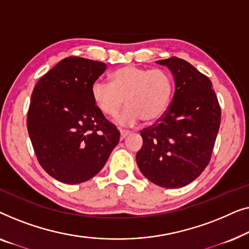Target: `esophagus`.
I'll list each match as a JSON object with an SVG mask.
<instances>
[{
    "instance_id": "34e87169",
    "label": "esophagus",
    "mask_w": 249,
    "mask_h": 249,
    "mask_svg": "<svg viewBox=\"0 0 249 249\" xmlns=\"http://www.w3.org/2000/svg\"><path fill=\"white\" fill-rule=\"evenodd\" d=\"M129 134H130V132H129L128 130H124V129H121V130H120V138L124 139Z\"/></svg>"
}]
</instances>
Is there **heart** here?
<instances>
[{
    "label": "heart",
    "instance_id": "1",
    "mask_svg": "<svg viewBox=\"0 0 249 249\" xmlns=\"http://www.w3.org/2000/svg\"><path fill=\"white\" fill-rule=\"evenodd\" d=\"M172 89V78L165 70L124 66L111 73L110 84L95 81L91 98L108 118L115 117L125 103L128 107L118 124L130 127L142 119L151 122L161 117L169 107Z\"/></svg>",
    "mask_w": 249,
    "mask_h": 249
}]
</instances>
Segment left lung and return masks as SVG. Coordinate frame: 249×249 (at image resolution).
<instances>
[{"label":"left lung","instance_id":"8db88e82","mask_svg":"<svg viewBox=\"0 0 249 249\" xmlns=\"http://www.w3.org/2000/svg\"><path fill=\"white\" fill-rule=\"evenodd\" d=\"M158 63L172 71L175 95L162 117L141 131L142 146L136 160L149 181L179 188L194 181L210 163L221 107L211 80L189 62L172 56Z\"/></svg>","mask_w":249,"mask_h":249}]
</instances>
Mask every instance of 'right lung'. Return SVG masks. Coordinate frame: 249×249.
I'll return each instance as SVG.
<instances>
[{
	"instance_id": "add662e5",
	"label": "right lung",
	"mask_w": 249,
	"mask_h": 249,
	"mask_svg": "<svg viewBox=\"0 0 249 249\" xmlns=\"http://www.w3.org/2000/svg\"><path fill=\"white\" fill-rule=\"evenodd\" d=\"M107 70L100 61L69 56L38 80L27 129L39 164L54 179L76 185L103 169L120 132L101 113L91 86Z\"/></svg>"
}]
</instances>
